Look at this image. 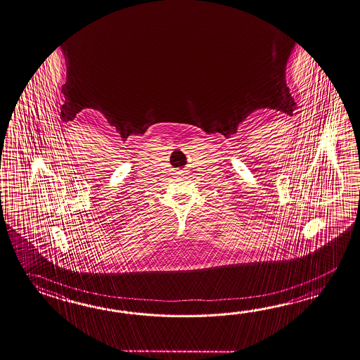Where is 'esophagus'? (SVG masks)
<instances>
[{
	"instance_id": "obj_1",
	"label": "esophagus",
	"mask_w": 360,
	"mask_h": 360,
	"mask_svg": "<svg viewBox=\"0 0 360 360\" xmlns=\"http://www.w3.org/2000/svg\"><path fill=\"white\" fill-rule=\"evenodd\" d=\"M184 170H181V172H179V174H181V173H184Z\"/></svg>"
}]
</instances>
